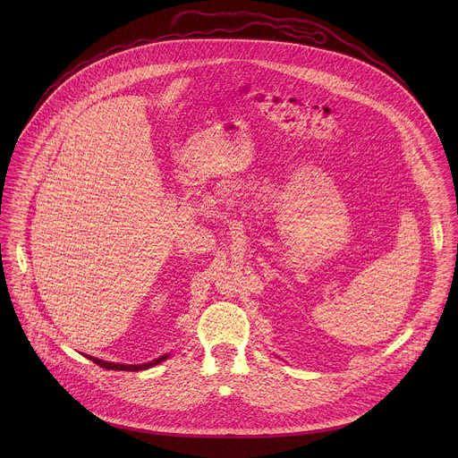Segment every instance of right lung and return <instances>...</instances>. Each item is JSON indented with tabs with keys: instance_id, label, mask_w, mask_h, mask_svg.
Listing matches in <instances>:
<instances>
[{
	"instance_id": "add662e5",
	"label": "right lung",
	"mask_w": 458,
	"mask_h": 458,
	"mask_svg": "<svg viewBox=\"0 0 458 458\" xmlns=\"http://www.w3.org/2000/svg\"><path fill=\"white\" fill-rule=\"evenodd\" d=\"M93 363H97L98 367H102V369H107V370H131V372H137V370H146V369H149V367H155V365H158V363H162L164 360H167V354L165 356H160V358H157V360H151V361H148V363H142V365H122V363H109V361H102V360H98V358H91V356H88Z\"/></svg>"
}]
</instances>
